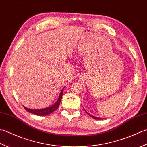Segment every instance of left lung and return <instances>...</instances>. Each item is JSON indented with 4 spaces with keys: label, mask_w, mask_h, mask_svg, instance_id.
I'll return each instance as SVG.
<instances>
[{
    "label": "left lung",
    "mask_w": 147,
    "mask_h": 147,
    "mask_svg": "<svg viewBox=\"0 0 147 147\" xmlns=\"http://www.w3.org/2000/svg\"><path fill=\"white\" fill-rule=\"evenodd\" d=\"M86 113H88V112H86ZM88 114L89 115H90L91 117H92V118H94V119H97V120H98V119H101V118H99V117H95V116H92V115H90V114H89V113H88Z\"/></svg>",
    "instance_id": "8db88e82"
}]
</instances>
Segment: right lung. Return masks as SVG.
Segmentation results:
<instances>
[{"instance_id": "1", "label": "right lung", "mask_w": 147, "mask_h": 147, "mask_svg": "<svg viewBox=\"0 0 147 147\" xmlns=\"http://www.w3.org/2000/svg\"><path fill=\"white\" fill-rule=\"evenodd\" d=\"M63 89H64V88L61 90V91L60 92V94H59V96L58 98V101H56V103L54 104L53 105H52V106L46 108V109H38V110L29 109H27V108H26L25 107H24V108H25V109L26 110V111H28V112H30V113H33V114L40 115V116H44V115H49V114H50V113H53L54 111H55V110L59 107V103H60L61 98H62L63 92Z\"/></svg>"}]
</instances>
